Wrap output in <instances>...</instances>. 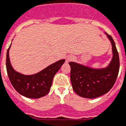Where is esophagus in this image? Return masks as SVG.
Here are the masks:
<instances>
[{
  "instance_id": "34e87169",
  "label": "esophagus",
  "mask_w": 126,
  "mask_h": 126,
  "mask_svg": "<svg viewBox=\"0 0 126 126\" xmlns=\"http://www.w3.org/2000/svg\"><path fill=\"white\" fill-rule=\"evenodd\" d=\"M74 57L72 55H68L66 56V63H68V62H71L72 60H74Z\"/></svg>"
}]
</instances>
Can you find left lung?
I'll return each mask as SVG.
<instances>
[{
  "mask_svg": "<svg viewBox=\"0 0 126 126\" xmlns=\"http://www.w3.org/2000/svg\"><path fill=\"white\" fill-rule=\"evenodd\" d=\"M110 41L112 58L106 67H90L76 62H70V80L77 94L86 98H98L107 93L114 85L119 71V56L112 37L105 32Z\"/></svg>",
  "mask_w": 126,
  "mask_h": 126,
  "instance_id": "obj_1",
  "label": "left lung"
}]
</instances>
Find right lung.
I'll list each match as a JSON object with an SVG mask.
<instances>
[{"label": "right lung", "instance_id": "right-lung-1", "mask_svg": "<svg viewBox=\"0 0 126 126\" xmlns=\"http://www.w3.org/2000/svg\"><path fill=\"white\" fill-rule=\"evenodd\" d=\"M11 46V44L6 54V68L9 80L15 90L28 98H40L47 94L52 86L54 76L65 60H59L35 74L24 75L16 72L11 64L9 54Z\"/></svg>", "mask_w": 126, "mask_h": 126}]
</instances>
